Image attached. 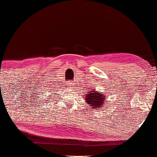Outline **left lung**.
<instances>
[{"label": "left lung", "instance_id": "8db88e82", "mask_svg": "<svg viewBox=\"0 0 157 157\" xmlns=\"http://www.w3.org/2000/svg\"><path fill=\"white\" fill-rule=\"evenodd\" d=\"M105 98L104 94H101L100 92H96V90L90 91L87 94V98H85L87 104L90 105L93 109H98L105 104Z\"/></svg>", "mask_w": 157, "mask_h": 157}]
</instances>
